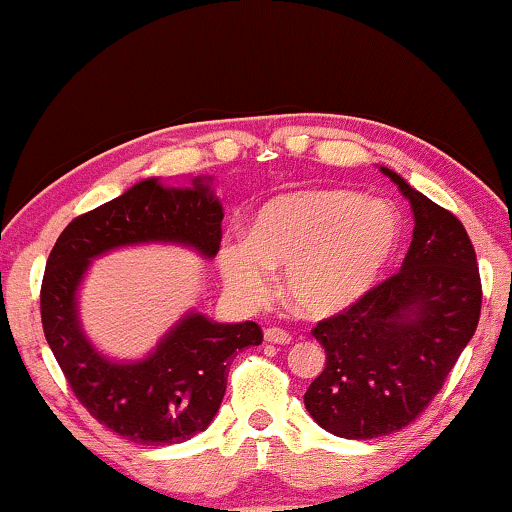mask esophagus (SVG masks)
I'll list each match as a JSON object with an SVG mask.
<instances>
[{"label":"esophagus","instance_id":"34e87169","mask_svg":"<svg viewBox=\"0 0 512 512\" xmlns=\"http://www.w3.org/2000/svg\"><path fill=\"white\" fill-rule=\"evenodd\" d=\"M264 338L269 343H290L292 341V334L290 331H285V329H280V327H269V329H264Z\"/></svg>","mask_w":512,"mask_h":512}]
</instances>
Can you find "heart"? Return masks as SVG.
<instances>
[{
	"instance_id": "1",
	"label": "heart",
	"mask_w": 512,
	"mask_h": 512,
	"mask_svg": "<svg viewBox=\"0 0 512 512\" xmlns=\"http://www.w3.org/2000/svg\"><path fill=\"white\" fill-rule=\"evenodd\" d=\"M399 239L390 201L336 187L290 192L259 208L250 239L222 243L218 266L246 306L269 297L271 269H285L287 299L311 318H329L378 283Z\"/></svg>"
}]
</instances>
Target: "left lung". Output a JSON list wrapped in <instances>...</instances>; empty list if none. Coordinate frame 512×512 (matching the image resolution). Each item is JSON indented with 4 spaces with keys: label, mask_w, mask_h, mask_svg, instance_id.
<instances>
[{
    "label": "left lung",
    "mask_w": 512,
    "mask_h": 512,
    "mask_svg": "<svg viewBox=\"0 0 512 512\" xmlns=\"http://www.w3.org/2000/svg\"><path fill=\"white\" fill-rule=\"evenodd\" d=\"M413 211L401 271L313 329L327 364L304 394L329 434L355 441L394 434L441 390L480 320L482 287L462 222L392 169Z\"/></svg>",
    "instance_id": "8db88e82"
}]
</instances>
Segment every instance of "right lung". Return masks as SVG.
<instances>
[{
  "instance_id": "1",
  "label": "right lung",
  "mask_w": 512,
  "mask_h": 512,
  "mask_svg": "<svg viewBox=\"0 0 512 512\" xmlns=\"http://www.w3.org/2000/svg\"><path fill=\"white\" fill-rule=\"evenodd\" d=\"M222 204L211 178L164 187L157 178L71 220L50 250L41 283L43 334L76 399L115 434L141 445L183 443L218 413L234 357L262 343L255 322L208 320L187 313L139 362L104 357L81 329L78 287L92 259L139 243H176L201 257L218 255Z\"/></svg>"
}]
</instances>
